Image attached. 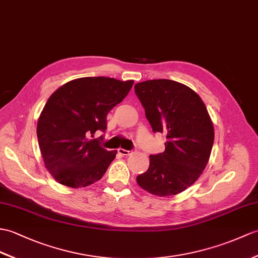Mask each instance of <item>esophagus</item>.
<instances>
[{"instance_id": "esophagus-1", "label": "esophagus", "mask_w": 258, "mask_h": 258, "mask_svg": "<svg viewBox=\"0 0 258 258\" xmlns=\"http://www.w3.org/2000/svg\"><path fill=\"white\" fill-rule=\"evenodd\" d=\"M117 152H118V154H121V155H123V156H128V155H132L134 153V151H126V149H123V148H118L117 149Z\"/></svg>"}]
</instances>
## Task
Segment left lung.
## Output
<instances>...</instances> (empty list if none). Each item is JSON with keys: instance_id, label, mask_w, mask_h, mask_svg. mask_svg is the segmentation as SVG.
<instances>
[{"instance_id": "obj_1", "label": "left lung", "mask_w": 258, "mask_h": 258, "mask_svg": "<svg viewBox=\"0 0 258 258\" xmlns=\"http://www.w3.org/2000/svg\"><path fill=\"white\" fill-rule=\"evenodd\" d=\"M153 131L166 134L165 152L149 156L146 172L136 177L140 187L159 196H175L190 187L210 158L213 124L201 98L192 89L168 79L135 85Z\"/></svg>"}]
</instances>
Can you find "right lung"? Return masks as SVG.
Wrapping results in <instances>:
<instances>
[{
	"instance_id": "right-lung-1",
	"label": "right lung",
	"mask_w": 258,
	"mask_h": 258,
	"mask_svg": "<svg viewBox=\"0 0 258 258\" xmlns=\"http://www.w3.org/2000/svg\"><path fill=\"white\" fill-rule=\"evenodd\" d=\"M133 83L86 77L67 82L50 95L38 118L37 139L46 168L59 183L82 188L103 177L116 151L100 145L103 136L91 137L106 130L107 114Z\"/></svg>"
}]
</instances>
